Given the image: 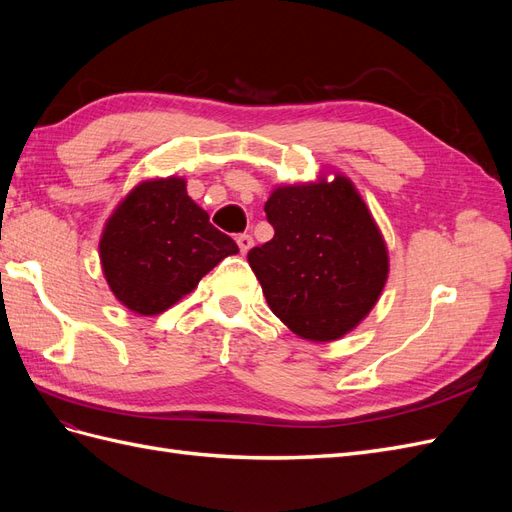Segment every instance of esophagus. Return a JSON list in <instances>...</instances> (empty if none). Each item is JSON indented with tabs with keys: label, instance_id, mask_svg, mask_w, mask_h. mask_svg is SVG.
I'll return each instance as SVG.
<instances>
[{
	"label": "esophagus",
	"instance_id": "esophagus-1",
	"mask_svg": "<svg viewBox=\"0 0 512 512\" xmlns=\"http://www.w3.org/2000/svg\"><path fill=\"white\" fill-rule=\"evenodd\" d=\"M237 245H239L241 254H247V252H250V247L254 245V239H252L250 235H245V232H243V235L237 237Z\"/></svg>",
	"mask_w": 512,
	"mask_h": 512
}]
</instances>
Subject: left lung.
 I'll return each mask as SVG.
<instances>
[{
  "mask_svg": "<svg viewBox=\"0 0 512 512\" xmlns=\"http://www.w3.org/2000/svg\"><path fill=\"white\" fill-rule=\"evenodd\" d=\"M271 241L247 252L271 312L290 331L331 342L376 305L389 256L376 222L346 177L277 188L265 205Z\"/></svg>",
  "mask_w": 512,
  "mask_h": 512,
  "instance_id": "8db88e82",
  "label": "left lung"
}]
</instances>
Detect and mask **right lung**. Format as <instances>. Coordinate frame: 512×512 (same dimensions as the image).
Returning <instances> with one entry per match:
<instances>
[{
	"mask_svg": "<svg viewBox=\"0 0 512 512\" xmlns=\"http://www.w3.org/2000/svg\"><path fill=\"white\" fill-rule=\"evenodd\" d=\"M237 252V243L209 222L207 211L177 177L134 188L100 241L108 286L123 305L143 316L164 312Z\"/></svg>",
	"mask_w": 512,
	"mask_h": 512,
	"instance_id": "obj_1",
	"label": "right lung"
}]
</instances>
